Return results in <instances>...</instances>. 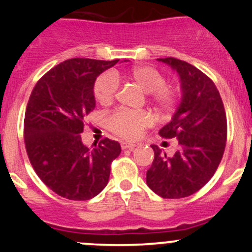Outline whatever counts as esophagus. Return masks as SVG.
Returning <instances> with one entry per match:
<instances>
[{"instance_id": "1", "label": "esophagus", "mask_w": 252, "mask_h": 252, "mask_svg": "<svg viewBox=\"0 0 252 252\" xmlns=\"http://www.w3.org/2000/svg\"><path fill=\"white\" fill-rule=\"evenodd\" d=\"M136 147V144H131V142H122V150H130L133 151Z\"/></svg>"}]
</instances>
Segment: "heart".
Listing matches in <instances>:
<instances>
[{
	"mask_svg": "<svg viewBox=\"0 0 252 252\" xmlns=\"http://www.w3.org/2000/svg\"><path fill=\"white\" fill-rule=\"evenodd\" d=\"M128 78L135 83L144 93L150 94L152 102L167 106L171 103L173 95L166 86V79L156 68L149 65H138L129 70ZM118 91V78L113 72L103 73L97 78L94 94L101 105L107 106L113 102ZM151 124V116L146 112L117 111L108 118V128L124 139H134L144 128Z\"/></svg>",
	"mask_w": 252,
	"mask_h": 252,
	"instance_id": "b5f03b06",
	"label": "heart"
}]
</instances>
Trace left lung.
Segmentation results:
<instances>
[{"instance_id": "left-lung-1", "label": "left lung", "mask_w": 252, "mask_h": 252, "mask_svg": "<svg viewBox=\"0 0 252 252\" xmlns=\"http://www.w3.org/2000/svg\"><path fill=\"white\" fill-rule=\"evenodd\" d=\"M179 77L182 97L162 138H177L179 149L167 157L151 145L155 158L146 173L150 189L164 199L192 195L213 177L227 140V117L215 83L201 70L177 58H158Z\"/></svg>"}]
</instances>
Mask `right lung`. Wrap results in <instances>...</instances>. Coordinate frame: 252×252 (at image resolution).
I'll list each match as a JSON object with an SVG mask.
<instances>
[{
  "label": "right lung",
  "instance_id": "obj_1",
  "mask_svg": "<svg viewBox=\"0 0 252 252\" xmlns=\"http://www.w3.org/2000/svg\"><path fill=\"white\" fill-rule=\"evenodd\" d=\"M118 61H64L37 81L28 101L24 140L30 163L45 185L65 199L100 194L122 151L110 139L88 147L80 135L84 117L96 106V79Z\"/></svg>",
  "mask_w": 252,
  "mask_h": 252
}]
</instances>
